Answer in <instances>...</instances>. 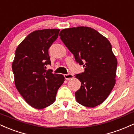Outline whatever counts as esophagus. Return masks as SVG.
<instances>
[{
    "instance_id": "1",
    "label": "esophagus",
    "mask_w": 134,
    "mask_h": 134,
    "mask_svg": "<svg viewBox=\"0 0 134 134\" xmlns=\"http://www.w3.org/2000/svg\"><path fill=\"white\" fill-rule=\"evenodd\" d=\"M64 76L65 78V79L66 80H70L73 78V75L72 74H65L64 75Z\"/></svg>"
}]
</instances>
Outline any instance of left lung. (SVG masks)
<instances>
[{"instance_id":"1","label":"left lung","mask_w":134,"mask_h":134,"mask_svg":"<svg viewBox=\"0 0 134 134\" xmlns=\"http://www.w3.org/2000/svg\"><path fill=\"white\" fill-rule=\"evenodd\" d=\"M60 38L85 71L75 77L81 87L75 92L76 101L88 108L103 103L116 82L117 59L109 40L96 30L87 26L63 29Z\"/></svg>"}]
</instances>
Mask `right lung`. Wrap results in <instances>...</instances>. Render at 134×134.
<instances>
[{
  "mask_svg": "<svg viewBox=\"0 0 134 134\" xmlns=\"http://www.w3.org/2000/svg\"><path fill=\"white\" fill-rule=\"evenodd\" d=\"M59 30L33 31L18 46L12 70L16 88L30 106L43 109L54 103L57 92L64 81L63 75L46 70L51 64L49 47Z\"/></svg>",
  "mask_w": 134,
  "mask_h": 134,
  "instance_id": "1",
  "label": "right lung"
}]
</instances>
